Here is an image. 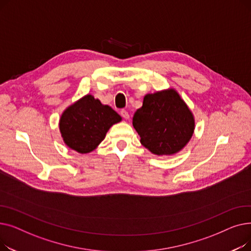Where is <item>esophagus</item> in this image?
Here are the masks:
<instances>
[{
	"instance_id": "esophagus-1",
	"label": "esophagus",
	"mask_w": 251,
	"mask_h": 251,
	"mask_svg": "<svg viewBox=\"0 0 251 251\" xmlns=\"http://www.w3.org/2000/svg\"><path fill=\"white\" fill-rule=\"evenodd\" d=\"M120 114H121V116H122L124 119H129V117H130L129 113H128L127 111H125V110H121Z\"/></svg>"
}]
</instances>
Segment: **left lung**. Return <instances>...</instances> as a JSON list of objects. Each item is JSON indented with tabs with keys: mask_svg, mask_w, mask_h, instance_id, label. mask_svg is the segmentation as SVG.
I'll return each instance as SVG.
<instances>
[{
	"mask_svg": "<svg viewBox=\"0 0 251 251\" xmlns=\"http://www.w3.org/2000/svg\"><path fill=\"white\" fill-rule=\"evenodd\" d=\"M140 143L155 155H173L191 139L195 120L178 91L168 88L148 94L133 116Z\"/></svg>",
	"mask_w": 251,
	"mask_h": 251,
	"instance_id": "left-lung-1",
	"label": "left lung"
}]
</instances>
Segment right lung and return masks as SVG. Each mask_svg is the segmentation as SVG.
Here are the masks:
<instances>
[{"mask_svg":"<svg viewBox=\"0 0 251 251\" xmlns=\"http://www.w3.org/2000/svg\"><path fill=\"white\" fill-rule=\"evenodd\" d=\"M122 121V117L110 105L86 95L62 113L59 121L60 133L69 149L88 153L95 151L104 139L109 129Z\"/></svg>","mask_w":251,"mask_h":251,"instance_id":"1","label":"right lung"}]
</instances>
